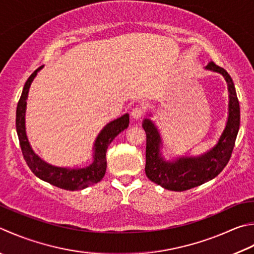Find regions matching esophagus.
Wrapping results in <instances>:
<instances>
[{"label": "esophagus", "instance_id": "esophagus-1", "mask_svg": "<svg viewBox=\"0 0 254 254\" xmlns=\"http://www.w3.org/2000/svg\"><path fill=\"white\" fill-rule=\"evenodd\" d=\"M144 111L142 108H135L133 109L132 112H131V116L133 119H135V120H138V119H141L143 117Z\"/></svg>", "mask_w": 254, "mask_h": 254}]
</instances>
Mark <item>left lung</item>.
I'll return each mask as SVG.
<instances>
[{
	"label": "left lung",
	"mask_w": 254,
	"mask_h": 254,
	"mask_svg": "<svg viewBox=\"0 0 254 254\" xmlns=\"http://www.w3.org/2000/svg\"><path fill=\"white\" fill-rule=\"evenodd\" d=\"M206 69L222 74L229 91V116L226 127L211 150L199 156H182L166 161L161 153L162 138L156 126L150 119H145L142 123L146 133L145 174L148 180L168 190H191L219 175L230 160L239 132L240 107L230 74L213 62L208 64Z\"/></svg>",
	"instance_id": "left-lung-1"
}]
</instances>
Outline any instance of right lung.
Listing matches in <instances>:
<instances>
[{
  "label": "right lung",
  "instance_id": "add662e5",
  "mask_svg": "<svg viewBox=\"0 0 254 254\" xmlns=\"http://www.w3.org/2000/svg\"><path fill=\"white\" fill-rule=\"evenodd\" d=\"M44 66H41L35 70L27 81L25 82L22 96L19 98L16 109V132L19 140V145L22 148L24 160L26 162L31 171L42 181L47 182L52 185L66 190H79L87 188L100 182L107 170L106 153L108 146L114 140L118 134L126 130L130 123L128 114L126 113L122 117L111 121L104 127L94 141L93 145V160L90 165L80 168H67L57 167L46 163L33 151L31 144L28 142L25 128V112H26V100L29 91V87L36 77L37 72Z\"/></svg>",
  "mask_w": 254,
  "mask_h": 254
}]
</instances>
